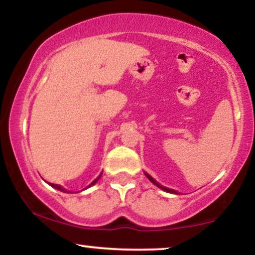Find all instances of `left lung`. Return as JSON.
<instances>
[{"label": "left lung", "instance_id": "8db88e82", "mask_svg": "<svg viewBox=\"0 0 255 255\" xmlns=\"http://www.w3.org/2000/svg\"><path fill=\"white\" fill-rule=\"evenodd\" d=\"M145 175H146V176H147V178H148V180H150V181H151V182H152V183H153V184H156V186H157V187H159V188H160V189H163V191H165V192H169V193H174V194H177V192H176V191H174V189H170V188H166V187H164V186H160V184H159V183H158V182H157V181H156V180H154V178H152V177L150 176V175H148V174H146V172H145Z\"/></svg>", "mask_w": 255, "mask_h": 255}]
</instances>
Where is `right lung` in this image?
<instances>
[{"label":"right lung","instance_id":"obj_1","mask_svg":"<svg viewBox=\"0 0 255 255\" xmlns=\"http://www.w3.org/2000/svg\"><path fill=\"white\" fill-rule=\"evenodd\" d=\"M101 176H102V174L101 175H99V176L97 177V178H96V180L95 181H93V182L92 183H91V184H89V187H91V186H93V184H95L96 182H97V181L99 180V178H101ZM50 186L51 187H54V188H56V189H58V191H61V192H67L66 191V189H64V188H62V186H58V184H54V183H50Z\"/></svg>","mask_w":255,"mask_h":255}]
</instances>
